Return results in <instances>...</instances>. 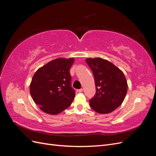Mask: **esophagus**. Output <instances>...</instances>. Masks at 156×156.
<instances>
[{
  "mask_svg": "<svg viewBox=\"0 0 156 156\" xmlns=\"http://www.w3.org/2000/svg\"><path fill=\"white\" fill-rule=\"evenodd\" d=\"M83 88H81V89H78L77 90V92H79V93H81V92H83Z\"/></svg>",
  "mask_w": 156,
  "mask_h": 156,
  "instance_id": "34e87169",
  "label": "esophagus"
}]
</instances>
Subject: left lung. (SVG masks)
<instances>
[{
	"mask_svg": "<svg viewBox=\"0 0 156 156\" xmlns=\"http://www.w3.org/2000/svg\"><path fill=\"white\" fill-rule=\"evenodd\" d=\"M95 81L96 92L89 100L94 111L106 114L112 112L123 102L127 90L124 73L116 66L101 58H87Z\"/></svg>",
	"mask_w": 156,
	"mask_h": 156,
	"instance_id": "8db88e82",
	"label": "left lung"
}]
</instances>
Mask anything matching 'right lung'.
Masks as SVG:
<instances>
[{"label":"right lung","mask_w":156,"mask_h":156,"mask_svg":"<svg viewBox=\"0 0 156 156\" xmlns=\"http://www.w3.org/2000/svg\"><path fill=\"white\" fill-rule=\"evenodd\" d=\"M73 62V58H57L34 73L30 92L33 100L42 111L57 115L72 104L75 92L71 86L69 69Z\"/></svg>","instance_id":"obj_1"}]
</instances>
